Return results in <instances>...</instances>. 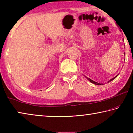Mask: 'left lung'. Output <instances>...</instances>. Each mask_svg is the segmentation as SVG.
<instances>
[{
    "label": "left lung",
    "mask_w": 133,
    "mask_h": 133,
    "mask_svg": "<svg viewBox=\"0 0 133 133\" xmlns=\"http://www.w3.org/2000/svg\"><path fill=\"white\" fill-rule=\"evenodd\" d=\"M117 75V76H118ZM117 76H116V77H114V78H111V80H110L109 82H111V81H112V80H114V78H116L117 77ZM88 80L90 81V82L91 83H93V84H97V85H101V84H100V83H97V82H94L93 80H91V79H90L89 78H88Z\"/></svg>",
    "instance_id": "8db88e82"
}]
</instances>
